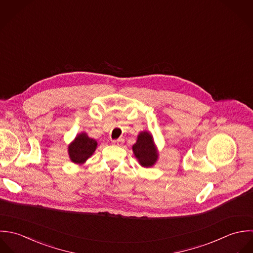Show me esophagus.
<instances>
[{
    "label": "esophagus",
    "mask_w": 253,
    "mask_h": 253,
    "mask_svg": "<svg viewBox=\"0 0 253 253\" xmlns=\"http://www.w3.org/2000/svg\"><path fill=\"white\" fill-rule=\"evenodd\" d=\"M111 142H112V144H113V145H117V146H119V145H121V143L123 142V139H116V140H112Z\"/></svg>",
    "instance_id": "1"
}]
</instances>
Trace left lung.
I'll return each instance as SVG.
<instances>
[{
	"label": "left lung",
	"instance_id": "left-lung-1",
	"mask_svg": "<svg viewBox=\"0 0 253 253\" xmlns=\"http://www.w3.org/2000/svg\"><path fill=\"white\" fill-rule=\"evenodd\" d=\"M135 156L144 167H150L157 159V152L153 145L152 135L148 132L140 133L137 143L133 146Z\"/></svg>",
	"mask_w": 253,
	"mask_h": 253
}]
</instances>
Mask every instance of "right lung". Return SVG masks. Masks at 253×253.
Masks as SVG:
<instances>
[{"instance_id":"right-lung-1","label":"right lung","mask_w":253,"mask_h":253,"mask_svg":"<svg viewBox=\"0 0 253 253\" xmlns=\"http://www.w3.org/2000/svg\"><path fill=\"white\" fill-rule=\"evenodd\" d=\"M97 142L89 138L85 133L78 135L68 147L70 159L75 163H84L95 152Z\"/></svg>"}]
</instances>
